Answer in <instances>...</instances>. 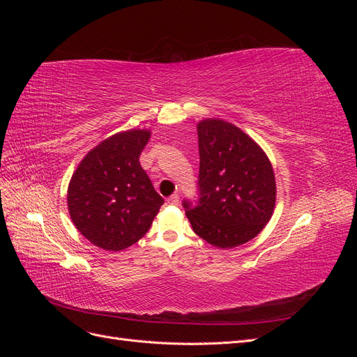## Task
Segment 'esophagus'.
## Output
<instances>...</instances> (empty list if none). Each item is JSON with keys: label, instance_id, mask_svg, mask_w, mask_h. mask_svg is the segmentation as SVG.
I'll return each instance as SVG.
<instances>
[{"label": "esophagus", "instance_id": "esophagus-1", "mask_svg": "<svg viewBox=\"0 0 357 357\" xmlns=\"http://www.w3.org/2000/svg\"><path fill=\"white\" fill-rule=\"evenodd\" d=\"M167 201H168L169 205H177L178 204V195H177V193H172V195Z\"/></svg>", "mask_w": 357, "mask_h": 357}]
</instances>
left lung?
Segmentation results:
<instances>
[{
	"label": "left lung",
	"mask_w": 357,
	"mask_h": 357,
	"mask_svg": "<svg viewBox=\"0 0 357 357\" xmlns=\"http://www.w3.org/2000/svg\"><path fill=\"white\" fill-rule=\"evenodd\" d=\"M198 199L183 201L193 231L220 248L250 241L275 205L271 162L253 139L219 119L198 123Z\"/></svg>",
	"instance_id": "1"
}]
</instances>
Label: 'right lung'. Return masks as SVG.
<instances>
[{
    "label": "right lung",
    "mask_w": 357,
    "mask_h": 357,
    "mask_svg": "<svg viewBox=\"0 0 357 357\" xmlns=\"http://www.w3.org/2000/svg\"><path fill=\"white\" fill-rule=\"evenodd\" d=\"M149 138V131L131 129L104 139L71 177V220L82 235L104 250H123L137 243L164 204L139 165Z\"/></svg>",
    "instance_id": "add662e5"
}]
</instances>
